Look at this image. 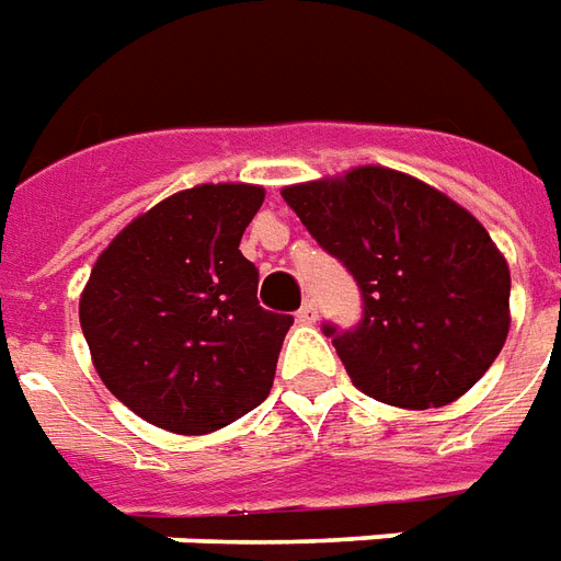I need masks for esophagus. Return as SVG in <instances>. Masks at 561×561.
Listing matches in <instances>:
<instances>
[{"label": "esophagus", "mask_w": 561, "mask_h": 561, "mask_svg": "<svg viewBox=\"0 0 561 561\" xmlns=\"http://www.w3.org/2000/svg\"><path fill=\"white\" fill-rule=\"evenodd\" d=\"M296 319H298V322H301V325H313L316 319H319L313 301H305V305H301V310H298V313H296Z\"/></svg>", "instance_id": "obj_1"}]
</instances>
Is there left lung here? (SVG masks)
I'll return each mask as SVG.
<instances>
[{
    "instance_id": "obj_1",
    "label": "left lung",
    "mask_w": 561,
    "mask_h": 561,
    "mask_svg": "<svg viewBox=\"0 0 561 561\" xmlns=\"http://www.w3.org/2000/svg\"><path fill=\"white\" fill-rule=\"evenodd\" d=\"M284 201L352 272L364 316L325 322L360 393L408 411L456 402L508 336V263L465 206L393 168L286 185Z\"/></svg>"
}]
</instances>
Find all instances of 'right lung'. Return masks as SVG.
Wrapping results in <instances>:
<instances>
[{"label":"right lung","instance_id":"add662e5","mask_svg":"<svg viewBox=\"0 0 561 561\" xmlns=\"http://www.w3.org/2000/svg\"><path fill=\"white\" fill-rule=\"evenodd\" d=\"M265 192L204 183L165 197L96 256L79 322L103 385L174 435L225 428L263 402L293 316L256 301L239 242Z\"/></svg>","mask_w":561,"mask_h":561}]
</instances>
